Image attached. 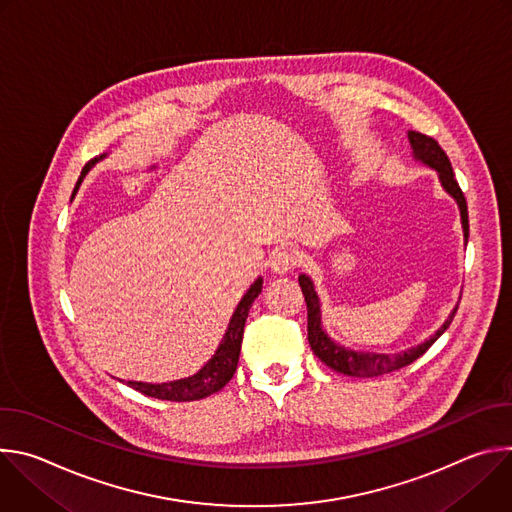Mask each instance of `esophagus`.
<instances>
[{
  "mask_svg": "<svg viewBox=\"0 0 512 512\" xmlns=\"http://www.w3.org/2000/svg\"><path fill=\"white\" fill-rule=\"evenodd\" d=\"M298 253L291 251V249H275L269 255V269L277 275H283L287 271L294 269L298 265Z\"/></svg>",
  "mask_w": 512,
  "mask_h": 512,
  "instance_id": "esophagus-1",
  "label": "esophagus"
}]
</instances>
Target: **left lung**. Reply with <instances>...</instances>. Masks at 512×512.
<instances>
[{"mask_svg": "<svg viewBox=\"0 0 512 512\" xmlns=\"http://www.w3.org/2000/svg\"><path fill=\"white\" fill-rule=\"evenodd\" d=\"M409 143H411V154L417 162H421L423 166L431 168L437 172V178H440L442 188L456 200L458 208H460V221H462V231H464V241L468 243V206H466V198L454 178V170L452 164L446 156V152L440 148L433 137H427L419 131H407ZM302 294L306 298V306H308V342L314 350V354L330 367L336 373L348 375V377H381L393 371H399L407 364H411L413 360H417L437 338H440L448 326L452 324L456 312H458V304L456 308L450 312V316L446 318V322L437 328L427 340H423L417 346H411L403 352H395V354H385V352H367V350H352L346 348L342 344H338L334 338H330V334L326 332L324 324H322V310H320V298L318 291L314 287V281L310 275L302 273L298 277Z\"/></svg>", "mask_w": 512, "mask_h": 512, "instance_id": "1", "label": "left lung"}]
</instances>
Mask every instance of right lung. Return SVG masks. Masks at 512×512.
Instances as JSON below:
<instances>
[{"label": "right lung", "mask_w": 512, "mask_h": 512, "mask_svg": "<svg viewBox=\"0 0 512 512\" xmlns=\"http://www.w3.org/2000/svg\"><path fill=\"white\" fill-rule=\"evenodd\" d=\"M107 154H101L99 158H93L81 172V178L72 190V198L79 192L81 182L85 180V176L89 174V170L105 160ZM263 287V279L257 277L251 287L245 291V296L241 298V302L237 304L231 322L227 326V332L218 344V348L214 350L212 358L204 364V367L194 373L192 377L186 379H178V381H170V383H141V381H127V385L143 395L148 397H156V399H164V401H198L204 399L216 391H221L235 375L237 371V362H239V354H241V342H243V328L249 316V310L255 302V298L261 294Z\"/></svg>", "instance_id": "1"}]
</instances>
